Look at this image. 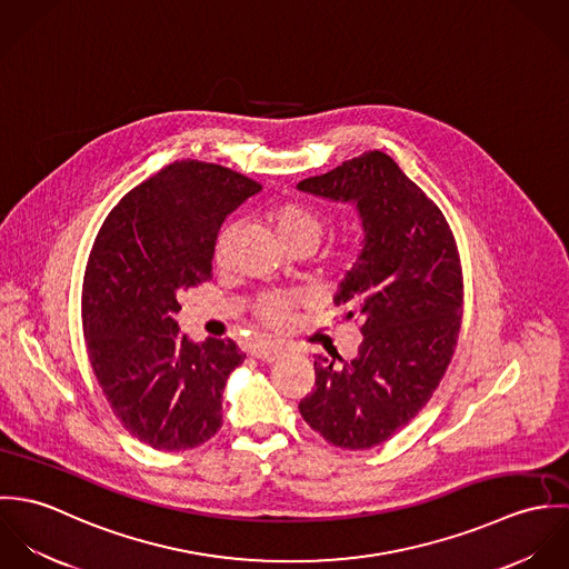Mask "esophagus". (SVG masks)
Wrapping results in <instances>:
<instances>
[{
    "instance_id": "obj_1",
    "label": "esophagus",
    "mask_w": 569,
    "mask_h": 569,
    "mask_svg": "<svg viewBox=\"0 0 569 569\" xmlns=\"http://www.w3.org/2000/svg\"><path fill=\"white\" fill-rule=\"evenodd\" d=\"M249 355H251L253 359H260V361H264V363H271V361H276V359L282 357V350H280L278 346H262V343H258V346H251Z\"/></svg>"
}]
</instances>
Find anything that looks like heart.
Returning <instances> with one entry per match:
<instances>
[{"mask_svg":"<svg viewBox=\"0 0 569 569\" xmlns=\"http://www.w3.org/2000/svg\"><path fill=\"white\" fill-rule=\"evenodd\" d=\"M271 223L276 230V237L289 251L296 249H309L316 251L318 244L322 243L326 234L325 217L305 206V203H284L271 214ZM232 228H226L217 239V260L223 262L228 247L232 241ZM293 307L291 300H267L256 309V318L269 328H287L293 322Z\"/></svg>","mask_w":569,"mask_h":569,"instance_id":"1","label":"heart"}]
</instances>
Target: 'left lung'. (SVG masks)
<instances>
[{
    "mask_svg": "<svg viewBox=\"0 0 569 569\" xmlns=\"http://www.w3.org/2000/svg\"><path fill=\"white\" fill-rule=\"evenodd\" d=\"M298 190L352 203L363 230L332 298L343 320L361 322L363 341L350 361L318 357L316 390L298 407L330 445L370 449L429 401L453 357L462 320L458 247L438 206L381 151L309 177Z\"/></svg>",
    "mask_w": 569,
    "mask_h": 569,
    "instance_id": "1",
    "label": "left lung"
}]
</instances>
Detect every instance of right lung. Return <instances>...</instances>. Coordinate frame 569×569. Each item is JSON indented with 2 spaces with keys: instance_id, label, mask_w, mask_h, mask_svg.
Listing matches in <instances>:
<instances>
[{
  "instance_id": "1",
  "label": "right lung",
  "mask_w": 569,
  "mask_h": 569,
  "mask_svg": "<svg viewBox=\"0 0 569 569\" xmlns=\"http://www.w3.org/2000/svg\"><path fill=\"white\" fill-rule=\"evenodd\" d=\"M262 188L230 168L181 160L136 186L104 219L82 280L87 355L124 429L160 451L192 449L223 425L232 339L192 343L179 296L212 278L223 221Z\"/></svg>"
}]
</instances>
